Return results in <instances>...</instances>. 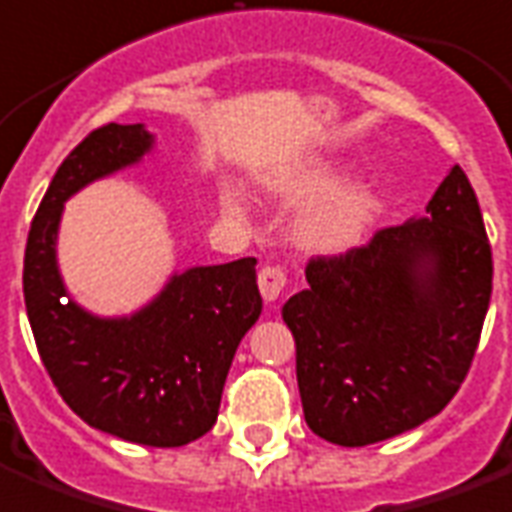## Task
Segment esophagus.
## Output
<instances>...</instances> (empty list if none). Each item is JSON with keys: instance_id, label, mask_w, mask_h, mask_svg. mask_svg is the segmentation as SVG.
Segmentation results:
<instances>
[{"instance_id": "esophagus-1", "label": "esophagus", "mask_w": 512, "mask_h": 512, "mask_svg": "<svg viewBox=\"0 0 512 512\" xmlns=\"http://www.w3.org/2000/svg\"><path fill=\"white\" fill-rule=\"evenodd\" d=\"M287 282V274L282 266L264 264L259 269V290L264 295V301H277L282 293V287Z\"/></svg>"}]
</instances>
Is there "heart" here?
I'll return each mask as SVG.
<instances>
[{
  "instance_id": "obj_1",
  "label": "heart",
  "mask_w": 512,
  "mask_h": 512,
  "mask_svg": "<svg viewBox=\"0 0 512 512\" xmlns=\"http://www.w3.org/2000/svg\"><path fill=\"white\" fill-rule=\"evenodd\" d=\"M329 188V177L324 175H306L298 177L287 185V196L293 198H311L316 193ZM222 206L230 214H238L243 209L240 198L232 190H222ZM374 214V198L361 188L340 190L332 198L322 201L319 206L308 211L301 222V238L306 246L316 251H342L361 240Z\"/></svg>"
}]
</instances>
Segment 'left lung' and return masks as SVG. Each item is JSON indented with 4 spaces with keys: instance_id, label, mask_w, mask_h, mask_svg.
<instances>
[{
    "instance_id": "1",
    "label": "left lung",
    "mask_w": 512,
    "mask_h": 512,
    "mask_svg": "<svg viewBox=\"0 0 512 512\" xmlns=\"http://www.w3.org/2000/svg\"><path fill=\"white\" fill-rule=\"evenodd\" d=\"M306 280L282 319L308 429L363 447L437 416L471 369L492 295V248L466 172L455 164L424 219L311 256Z\"/></svg>"
}]
</instances>
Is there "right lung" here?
<instances>
[{"instance_id": "right-lung-1", "label": "right lung", "mask_w": 512, "mask_h": 512, "mask_svg": "<svg viewBox=\"0 0 512 512\" xmlns=\"http://www.w3.org/2000/svg\"><path fill=\"white\" fill-rule=\"evenodd\" d=\"M149 149L143 125L109 122L67 154L31 222L23 295L38 356L88 426L138 445L180 447L214 426L232 356L259 319L256 259L188 269L130 319H99L65 301L54 256L67 198Z\"/></svg>"}]
</instances>
